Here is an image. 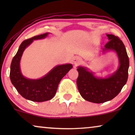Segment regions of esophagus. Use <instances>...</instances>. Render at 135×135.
<instances>
[{
	"instance_id": "esophagus-1",
	"label": "esophagus",
	"mask_w": 135,
	"mask_h": 135,
	"mask_svg": "<svg viewBox=\"0 0 135 135\" xmlns=\"http://www.w3.org/2000/svg\"><path fill=\"white\" fill-rule=\"evenodd\" d=\"M82 62V60H81L80 58L79 57H74V58L73 59V64H74L75 66H78L79 64H80Z\"/></svg>"
}]
</instances>
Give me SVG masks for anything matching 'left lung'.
<instances>
[{
  "label": "left lung",
  "instance_id": "left-lung-1",
  "mask_svg": "<svg viewBox=\"0 0 135 135\" xmlns=\"http://www.w3.org/2000/svg\"><path fill=\"white\" fill-rule=\"evenodd\" d=\"M109 42L102 52L113 51L119 59L117 70L106 77H98L88 68L78 66L77 85L79 91L85 100L94 103H103L114 98L120 93L128 79L129 58L122 41L113 34H106Z\"/></svg>",
  "mask_w": 135,
  "mask_h": 135
}]
</instances>
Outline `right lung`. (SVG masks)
Instances as JSON below:
<instances>
[{"instance_id": "add662e5", "label": "right lung", "mask_w": 135, "mask_h": 135, "mask_svg": "<svg viewBox=\"0 0 135 135\" xmlns=\"http://www.w3.org/2000/svg\"><path fill=\"white\" fill-rule=\"evenodd\" d=\"M49 34L47 32L24 40L20 45L10 66V78L12 84L23 98L35 102H44L52 99L56 93L61 80L73 67L71 64L57 65L44 77L38 79L26 78L22 74L20 60L25 50L34 40L47 37Z\"/></svg>"}]
</instances>
